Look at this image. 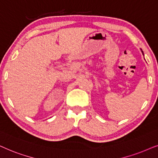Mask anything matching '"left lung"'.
<instances>
[{
    "label": "left lung",
    "mask_w": 158,
    "mask_h": 158,
    "mask_svg": "<svg viewBox=\"0 0 158 158\" xmlns=\"http://www.w3.org/2000/svg\"><path fill=\"white\" fill-rule=\"evenodd\" d=\"M141 51H142V54H143V55H144V52H143V51H142V49H141Z\"/></svg>",
    "instance_id": "left-lung-1"
}]
</instances>
